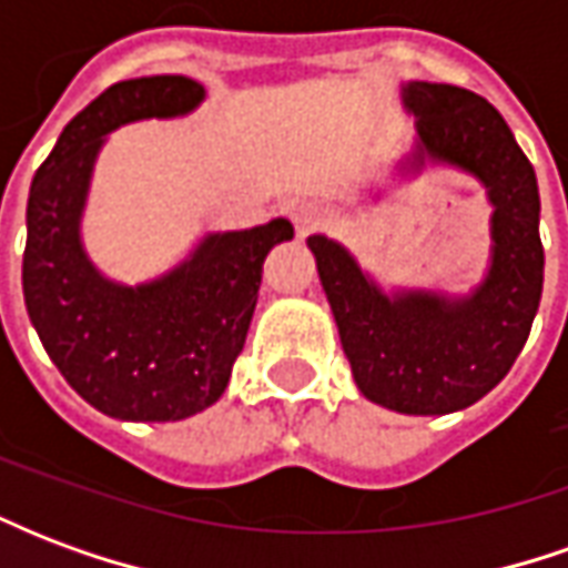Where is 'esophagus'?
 <instances>
[{"label": "esophagus", "instance_id": "esophagus-1", "mask_svg": "<svg viewBox=\"0 0 568 568\" xmlns=\"http://www.w3.org/2000/svg\"><path fill=\"white\" fill-rule=\"evenodd\" d=\"M288 215H292V222H295L297 234H310V231H316L322 222H325V215L328 210L316 203V200H295L292 206H288Z\"/></svg>", "mask_w": 568, "mask_h": 568}]
</instances>
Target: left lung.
<instances>
[{"mask_svg": "<svg viewBox=\"0 0 568 568\" xmlns=\"http://www.w3.org/2000/svg\"><path fill=\"white\" fill-rule=\"evenodd\" d=\"M402 100L417 118V145L402 170L447 163L487 187L489 267L471 295L405 288L386 295L341 243L313 234L322 288L362 395L414 417L475 405L520 356L545 280L538 182L505 118L453 84L410 81Z\"/></svg>", "mask_w": 568, "mask_h": 568, "instance_id": "obj_1", "label": "left lung"}]
</instances>
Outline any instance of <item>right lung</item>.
Returning a JSON list of instances; mask_svg holds the SVG:
<instances>
[{"mask_svg":"<svg viewBox=\"0 0 568 568\" xmlns=\"http://www.w3.org/2000/svg\"><path fill=\"white\" fill-rule=\"evenodd\" d=\"M185 75L118 81L69 121L27 203L23 301L44 353L105 417L175 423L215 405L258 304L264 258L288 219L206 234L173 271L140 285L105 280L81 246V212L105 133L203 103Z\"/></svg>","mask_w":568,"mask_h":568,"instance_id":"obj_1","label":"right lung"}]
</instances>
